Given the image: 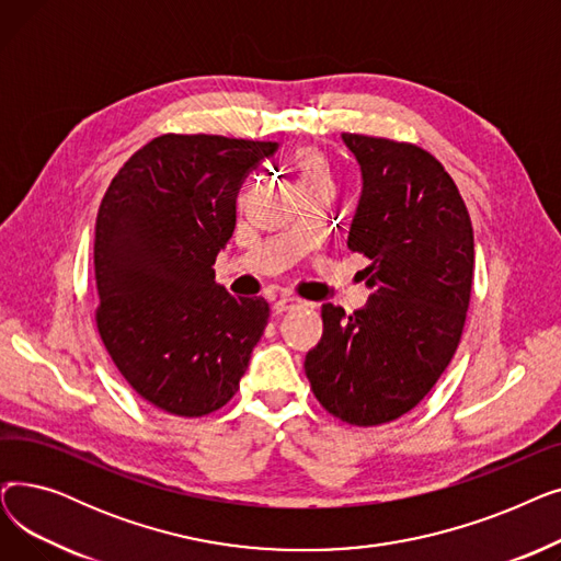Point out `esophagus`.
<instances>
[{"label":"esophagus","instance_id":"esophagus-1","mask_svg":"<svg viewBox=\"0 0 561 561\" xmlns=\"http://www.w3.org/2000/svg\"><path fill=\"white\" fill-rule=\"evenodd\" d=\"M307 307V302L298 300V298H279L275 305H273V311L275 313H284V311H293V309H302Z\"/></svg>","mask_w":561,"mask_h":561}]
</instances>
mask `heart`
Listing matches in <instances>:
<instances>
[{"label": "heart", "mask_w": 561, "mask_h": 561, "mask_svg": "<svg viewBox=\"0 0 561 561\" xmlns=\"http://www.w3.org/2000/svg\"><path fill=\"white\" fill-rule=\"evenodd\" d=\"M298 165H300V180L302 176H316V174H325V163H322V157L316 150H300L298 152Z\"/></svg>", "instance_id": "b5f03b06"}]
</instances>
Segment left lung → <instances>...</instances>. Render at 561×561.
<instances>
[{
  "instance_id": "8db88e82",
  "label": "left lung",
  "mask_w": 561,
  "mask_h": 561,
  "mask_svg": "<svg viewBox=\"0 0 561 561\" xmlns=\"http://www.w3.org/2000/svg\"><path fill=\"white\" fill-rule=\"evenodd\" d=\"M364 191L347 248L366 254V309L322 305L305 373L322 409L347 425H385L414 409L455 357L473 293V225L457 184L423 147L343 134Z\"/></svg>"
}]
</instances>
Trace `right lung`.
Returning a JSON list of instances; mask_svg holds the SVG:
<instances>
[{"label":"right lung","mask_w":561,"mask_h":561,"mask_svg":"<svg viewBox=\"0 0 561 561\" xmlns=\"http://www.w3.org/2000/svg\"><path fill=\"white\" fill-rule=\"evenodd\" d=\"M275 150L273 140L163 134L102 197L98 332L127 385L165 414L225 407L268 325V302L229 296L214 263L231 239L241 182Z\"/></svg>","instance_id":"right-lung-1"}]
</instances>
